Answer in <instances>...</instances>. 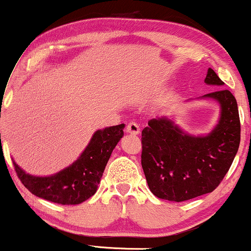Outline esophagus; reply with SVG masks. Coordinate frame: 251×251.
<instances>
[{"label":"esophagus","mask_w":251,"mask_h":251,"mask_svg":"<svg viewBox=\"0 0 251 251\" xmlns=\"http://www.w3.org/2000/svg\"><path fill=\"white\" fill-rule=\"evenodd\" d=\"M126 132H127L128 134L137 135V134H139L140 128H139V126H138V124H135V123H129L128 125L126 126Z\"/></svg>","instance_id":"obj_1"}]
</instances>
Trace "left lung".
Returning <instances> with one entry per match:
<instances>
[{"mask_svg":"<svg viewBox=\"0 0 251 251\" xmlns=\"http://www.w3.org/2000/svg\"><path fill=\"white\" fill-rule=\"evenodd\" d=\"M206 85L224 82L209 68ZM201 98L216 100L221 117L206 135L186 133L169 118L151 119L142 132V166L151 192L158 198L184 201L209 194L229 171L241 140L237 101L227 89Z\"/></svg>","mask_w":251,"mask_h":251,"instance_id":"left-lung-1","label":"left lung"}]
</instances>
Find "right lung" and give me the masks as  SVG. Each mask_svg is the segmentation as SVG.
Returning <instances> with one entry per match:
<instances>
[{
	"label": "right lung",
	"instance_id": "1",
	"mask_svg": "<svg viewBox=\"0 0 251 251\" xmlns=\"http://www.w3.org/2000/svg\"><path fill=\"white\" fill-rule=\"evenodd\" d=\"M125 125L98 129L81 155L68 168L50 177L31 176L14 162L17 177L33 195L62 205H75L97 192L112 151L123 138Z\"/></svg>",
	"mask_w": 251,
	"mask_h": 251
}]
</instances>
